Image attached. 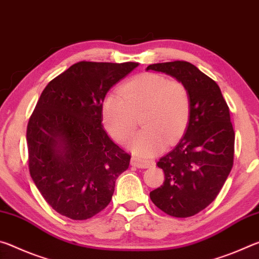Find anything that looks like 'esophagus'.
Segmentation results:
<instances>
[{"mask_svg":"<svg viewBox=\"0 0 259 259\" xmlns=\"http://www.w3.org/2000/svg\"><path fill=\"white\" fill-rule=\"evenodd\" d=\"M131 164H132L133 166H137L139 168H148L155 165L154 160H145V159H140L138 157L131 158Z\"/></svg>","mask_w":259,"mask_h":259,"instance_id":"esophagus-1","label":"esophagus"}]
</instances>
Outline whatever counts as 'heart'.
<instances>
[{"instance_id":"obj_1","label":"heart","mask_w":259,"mask_h":259,"mask_svg":"<svg viewBox=\"0 0 259 259\" xmlns=\"http://www.w3.org/2000/svg\"><path fill=\"white\" fill-rule=\"evenodd\" d=\"M145 128L130 143L133 152L149 156L176 141L187 127L190 97L184 84L169 81L162 74L143 73L128 80L120 93L113 92L102 105V119L118 142H125L138 127V117Z\"/></svg>"}]
</instances>
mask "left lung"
<instances>
[{"label":"left lung","mask_w":259,"mask_h":259,"mask_svg":"<svg viewBox=\"0 0 259 259\" xmlns=\"http://www.w3.org/2000/svg\"><path fill=\"white\" fill-rule=\"evenodd\" d=\"M149 70L177 79L190 97L186 133L157 163L165 181L150 192V198L168 215L192 217L217 197L233 167L235 134L230 109L215 81L188 62L157 63Z\"/></svg>","instance_id":"obj_1"}]
</instances>
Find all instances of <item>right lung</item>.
Listing matches in <instances>:
<instances>
[{
  "label": "right lung",
  "instance_id": "right-lung-1",
  "mask_svg": "<svg viewBox=\"0 0 259 259\" xmlns=\"http://www.w3.org/2000/svg\"><path fill=\"white\" fill-rule=\"evenodd\" d=\"M139 64L79 62L53 79L28 120V168L46 202L73 220L90 219L112 198L131 156L102 125L114 83Z\"/></svg>",
  "mask_w": 259,
  "mask_h": 259
}]
</instances>
